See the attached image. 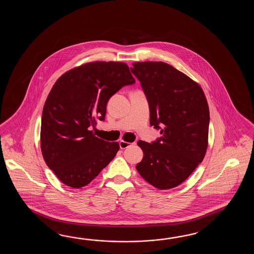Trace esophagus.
Instances as JSON below:
<instances>
[{
	"mask_svg": "<svg viewBox=\"0 0 254 254\" xmlns=\"http://www.w3.org/2000/svg\"><path fill=\"white\" fill-rule=\"evenodd\" d=\"M132 145V143H130V142H128V141H125L124 140H120V148L121 149H126V148H128L129 146Z\"/></svg>",
	"mask_w": 254,
	"mask_h": 254,
	"instance_id": "34e87169",
	"label": "esophagus"
}]
</instances>
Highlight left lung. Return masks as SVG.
Segmentation results:
<instances>
[{"instance_id":"left-lung-1","label":"left lung","mask_w":254,"mask_h":254,"mask_svg":"<svg viewBox=\"0 0 254 254\" xmlns=\"http://www.w3.org/2000/svg\"><path fill=\"white\" fill-rule=\"evenodd\" d=\"M130 70L148 99L150 125L162 134L152 143L137 142L143 158L136 169L157 189L177 187L205 156L210 123L205 94L189 76L163 62H136Z\"/></svg>"}]
</instances>
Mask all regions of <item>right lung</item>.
<instances>
[{
  "label": "right lung",
  "mask_w": 254,
  "mask_h": 254,
  "mask_svg": "<svg viewBox=\"0 0 254 254\" xmlns=\"http://www.w3.org/2000/svg\"><path fill=\"white\" fill-rule=\"evenodd\" d=\"M129 66L121 62H92L64 72L55 81L43 106L41 150L43 159L65 185L90 184L119 151L91 130L103 121L109 99L134 83Z\"/></svg>",
  "instance_id": "1"
}]
</instances>
